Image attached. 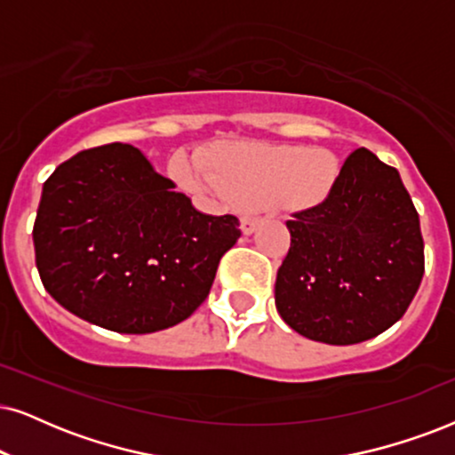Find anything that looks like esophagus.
I'll list each match as a JSON object with an SVG mask.
<instances>
[{
  "label": "esophagus",
  "mask_w": 455,
  "mask_h": 455,
  "mask_svg": "<svg viewBox=\"0 0 455 455\" xmlns=\"http://www.w3.org/2000/svg\"><path fill=\"white\" fill-rule=\"evenodd\" d=\"M258 222H260V218H258L256 214H243L241 216V231H243L245 235H251L256 231Z\"/></svg>",
  "instance_id": "34e87169"
}]
</instances>
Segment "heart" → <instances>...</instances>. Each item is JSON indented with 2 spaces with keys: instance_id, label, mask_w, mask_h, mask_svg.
Returning <instances> with one entry per match:
<instances>
[{
  "instance_id": "1",
  "label": "heart",
  "mask_w": 455,
  "mask_h": 455,
  "mask_svg": "<svg viewBox=\"0 0 455 455\" xmlns=\"http://www.w3.org/2000/svg\"><path fill=\"white\" fill-rule=\"evenodd\" d=\"M338 176L340 161L327 148L258 142L220 147L212 155L210 172H180L193 191L243 205H313L331 191Z\"/></svg>"
}]
</instances>
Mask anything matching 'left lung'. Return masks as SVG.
Here are the masks:
<instances>
[{
    "mask_svg": "<svg viewBox=\"0 0 455 455\" xmlns=\"http://www.w3.org/2000/svg\"><path fill=\"white\" fill-rule=\"evenodd\" d=\"M285 224L291 243L275 304L291 330L347 347L403 317L424 275V241L395 168L356 148L327 197Z\"/></svg>",
    "mask_w": 455,
    "mask_h": 455,
    "instance_id": "obj_1",
    "label": "left lung"
}]
</instances>
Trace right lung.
Masks as SVG:
<instances>
[{"label": "right lung", "instance_id": "right-lung-1", "mask_svg": "<svg viewBox=\"0 0 455 455\" xmlns=\"http://www.w3.org/2000/svg\"><path fill=\"white\" fill-rule=\"evenodd\" d=\"M174 188L140 148L122 142L60 164L44 182L33 227L48 294L119 333L191 317L241 231L237 216L201 214Z\"/></svg>", "mask_w": 455, "mask_h": 455}]
</instances>
